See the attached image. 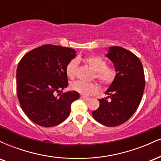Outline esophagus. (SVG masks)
<instances>
[{
  "label": "esophagus",
  "instance_id": "34e87169",
  "mask_svg": "<svg viewBox=\"0 0 161 161\" xmlns=\"http://www.w3.org/2000/svg\"><path fill=\"white\" fill-rule=\"evenodd\" d=\"M81 99H82V100H85V101H89L90 99V97H86V96H83V95H82L81 96Z\"/></svg>",
  "mask_w": 161,
  "mask_h": 161
}]
</instances>
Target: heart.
<instances>
[{
    "instance_id": "heart-1",
    "label": "heart",
    "mask_w": 161,
    "mask_h": 161,
    "mask_svg": "<svg viewBox=\"0 0 161 161\" xmlns=\"http://www.w3.org/2000/svg\"><path fill=\"white\" fill-rule=\"evenodd\" d=\"M83 61L94 71L92 79H95L103 86H110L115 80L116 72L112 66H108V63L103 57L97 55H89L83 58L70 60L66 66V73L69 79H73L75 77L78 69L79 62ZM71 88L73 91L83 95H93L98 91V86L95 82H83L76 81L71 84Z\"/></svg>"
}]
</instances>
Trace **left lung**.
Masks as SVG:
<instances>
[{"mask_svg":"<svg viewBox=\"0 0 161 161\" xmlns=\"http://www.w3.org/2000/svg\"><path fill=\"white\" fill-rule=\"evenodd\" d=\"M114 64L115 80L98 99L99 108L92 112L95 120L106 126H117L126 122L137 110L145 86L143 66L139 58L123 47L114 46L106 55Z\"/></svg>","mask_w":161,"mask_h":161,"instance_id":"obj_1","label":"left lung"}]
</instances>
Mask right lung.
<instances>
[{
	"instance_id": "obj_1",
	"label": "right lung",
	"mask_w": 161,
	"mask_h": 161,
	"mask_svg": "<svg viewBox=\"0 0 161 161\" xmlns=\"http://www.w3.org/2000/svg\"><path fill=\"white\" fill-rule=\"evenodd\" d=\"M75 57L73 48L45 45L20 60L16 70L18 100L24 113L36 124H60L69 116L72 103L79 98L75 91L62 92L68 86L66 66Z\"/></svg>"
}]
</instances>
